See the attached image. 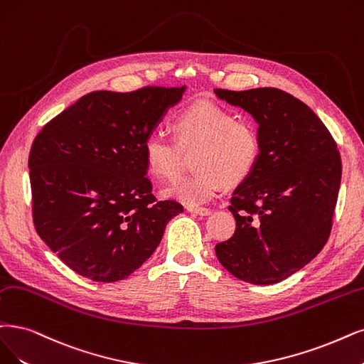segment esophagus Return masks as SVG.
Listing matches in <instances>:
<instances>
[{
	"label": "esophagus",
	"instance_id": "esophagus-1",
	"mask_svg": "<svg viewBox=\"0 0 364 364\" xmlns=\"http://www.w3.org/2000/svg\"><path fill=\"white\" fill-rule=\"evenodd\" d=\"M187 211L189 213H193V214H198V216H208V214L211 213L210 208H205V207H196V205H187Z\"/></svg>",
	"mask_w": 364,
	"mask_h": 364
}]
</instances>
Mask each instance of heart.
I'll list each match as a JSON object with an SVG mask.
<instances>
[{
	"label": "heart",
	"mask_w": 364,
	"mask_h": 364,
	"mask_svg": "<svg viewBox=\"0 0 364 364\" xmlns=\"http://www.w3.org/2000/svg\"><path fill=\"white\" fill-rule=\"evenodd\" d=\"M173 139L153 132L146 136L142 153L148 171L157 180H169L181 166V151L196 150L187 178L164 189L166 198L196 205L216 196L226 186H237L250 177L261 156L259 132L250 121L213 102L192 105L173 119Z\"/></svg>",
	"instance_id": "heart-1"
}]
</instances>
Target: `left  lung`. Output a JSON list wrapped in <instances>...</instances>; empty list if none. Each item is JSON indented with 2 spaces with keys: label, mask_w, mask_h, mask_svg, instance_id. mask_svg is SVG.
Segmentation results:
<instances>
[{
  "label": "left lung",
  "mask_w": 364,
  "mask_h": 364,
  "mask_svg": "<svg viewBox=\"0 0 364 364\" xmlns=\"http://www.w3.org/2000/svg\"><path fill=\"white\" fill-rule=\"evenodd\" d=\"M214 92L249 112L261 138L258 165L228 207L235 232L216 245V257L247 284H277L311 262L330 237L342 178L338 145L311 107L285 91Z\"/></svg>",
  "instance_id": "1"
}]
</instances>
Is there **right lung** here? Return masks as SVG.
<instances>
[{"label": "right lung", "instance_id": "add662e5", "mask_svg": "<svg viewBox=\"0 0 364 364\" xmlns=\"http://www.w3.org/2000/svg\"><path fill=\"white\" fill-rule=\"evenodd\" d=\"M184 91H92L36 136L28 159L36 231L77 274L126 279L183 213L177 200L151 193L142 146Z\"/></svg>", "mask_w": 364, "mask_h": 364}]
</instances>
